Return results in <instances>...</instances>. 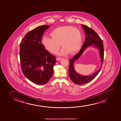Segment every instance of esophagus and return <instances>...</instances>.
Instances as JSON below:
<instances>
[{
    "instance_id": "esophagus-1",
    "label": "esophagus",
    "mask_w": 121,
    "mask_h": 121,
    "mask_svg": "<svg viewBox=\"0 0 121 121\" xmlns=\"http://www.w3.org/2000/svg\"><path fill=\"white\" fill-rule=\"evenodd\" d=\"M61 59H62V58H60V57H57L56 58V60L58 61H59L60 60H61Z\"/></svg>"
}]
</instances>
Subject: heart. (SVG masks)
Instances as JSON below:
<instances>
[{"instance_id": "1", "label": "heart", "mask_w": 121, "mask_h": 121, "mask_svg": "<svg viewBox=\"0 0 121 121\" xmlns=\"http://www.w3.org/2000/svg\"><path fill=\"white\" fill-rule=\"evenodd\" d=\"M51 38L44 37L42 43L48 51L53 54L60 50L61 44L63 47L58 53L60 56H65L70 52L77 51L81 46L82 35L78 28L71 26L59 27L52 30L50 34Z\"/></svg>"}]
</instances>
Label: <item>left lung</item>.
I'll return each mask as SVG.
<instances>
[{"instance_id":"left-lung-1","label":"left lung","mask_w":121,"mask_h":121,"mask_svg":"<svg viewBox=\"0 0 121 121\" xmlns=\"http://www.w3.org/2000/svg\"><path fill=\"white\" fill-rule=\"evenodd\" d=\"M84 30L86 35L85 41L84 42L81 49L78 53L73 56L69 62V75L71 81L73 83L78 85H82L89 82L93 79L100 71L103 65L104 59V47L103 41L98 34L92 28L86 25H81ZM92 45V46L91 45ZM91 45L97 48L99 50L100 57L101 59V66L99 69L93 75L89 76H83L78 74L75 71L74 64L76 60L79 58L88 46Z\"/></svg>"}]
</instances>
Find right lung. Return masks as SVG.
<instances>
[{
    "label": "right lung",
    "mask_w": 121,
    "mask_h": 121,
    "mask_svg": "<svg viewBox=\"0 0 121 121\" xmlns=\"http://www.w3.org/2000/svg\"><path fill=\"white\" fill-rule=\"evenodd\" d=\"M48 25L37 27L27 33L20 45L22 71L28 80L37 84L48 83L52 76L55 56L45 50L42 38Z\"/></svg>",
    "instance_id": "1"
}]
</instances>
